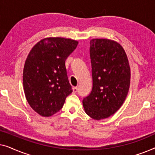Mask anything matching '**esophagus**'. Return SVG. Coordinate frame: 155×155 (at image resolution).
<instances>
[{
  "instance_id": "esophagus-1",
  "label": "esophagus",
  "mask_w": 155,
  "mask_h": 155,
  "mask_svg": "<svg viewBox=\"0 0 155 155\" xmlns=\"http://www.w3.org/2000/svg\"><path fill=\"white\" fill-rule=\"evenodd\" d=\"M73 91L74 93H76L78 92V87H73Z\"/></svg>"
}]
</instances>
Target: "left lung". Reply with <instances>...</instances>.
Listing matches in <instances>:
<instances>
[{
	"mask_svg": "<svg viewBox=\"0 0 155 155\" xmlns=\"http://www.w3.org/2000/svg\"><path fill=\"white\" fill-rule=\"evenodd\" d=\"M92 89L82 104L86 114L100 120L116 113L128 94L130 69L126 54L117 42L94 39L90 42Z\"/></svg>",
	"mask_w": 155,
	"mask_h": 155,
	"instance_id": "left-lung-1",
	"label": "left lung"
}]
</instances>
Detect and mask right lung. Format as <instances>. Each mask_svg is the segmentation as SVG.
<instances>
[{
	"mask_svg": "<svg viewBox=\"0 0 155 155\" xmlns=\"http://www.w3.org/2000/svg\"><path fill=\"white\" fill-rule=\"evenodd\" d=\"M78 44L73 39L46 38L29 52L23 71V87L29 104L39 115L48 117L60 111L73 92L65 60Z\"/></svg>",
	"mask_w": 155,
	"mask_h": 155,
	"instance_id": "add662e5",
	"label": "right lung"
}]
</instances>
